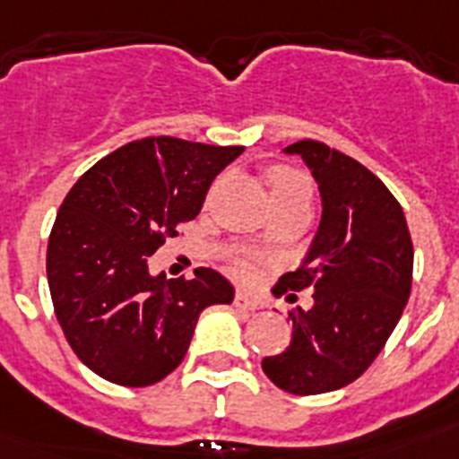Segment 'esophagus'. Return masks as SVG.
<instances>
[{
    "mask_svg": "<svg viewBox=\"0 0 459 459\" xmlns=\"http://www.w3.org/2000/svg\"><path fill=\"white\" fill-rule=\"evenodd\" d=\"M234 307H238V310L253 312V310H257V301H253V299L243 294V291H237V294H234Z\"/></svg>",
    "mask_w": 459,
    "mask_h": 459,
    "instance_id": "obj_1",
    "label": "esophagus"
}]
</instances>
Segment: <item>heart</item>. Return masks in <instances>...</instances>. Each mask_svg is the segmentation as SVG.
Returning a JSON list of instances; mask_svg holds the SVG:
<instances>
[{
	"instance_id": "obj_1",
	"label": "heart",
	"mask_w": 459,
	"mask_h": 459,
	"mask_svg": "<svg viewBox=\"0 0 459 459\" xmlns=\"http://www.w3.org/2000/svg\"><path fill=\"white\" fill-rule=\"evenodd\" d=\"M271 195H273V202H287V200H303L307 197L310 200L312 195V184L306 174L299 172V169L291 168H275L271 172ZM238 278L248 280L253 275V266L246 259H238L237 266H234Z\"/></svg>"
}]
</instances>
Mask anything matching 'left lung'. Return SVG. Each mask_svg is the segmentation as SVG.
Returning <instances> with one entry per match:
<instances>
[{"instance_id": "8db88e82", "label": "left lung", "mask_w": 459, "mask_h": 459, "mask_svg": "<svg viewBox=\"0 0 459 459\" xmlns=\"http://www.w3.org/2000/svg\"><path fill=\"white\" fill-rule=\"evenodd\" d=\"M322 195V221L301 269L275 294L312 287L310 310L290 312L291 342L262 370L294 395L338 391L370 368L409 301L413 246L403 206L368 168L317 140L294 142ZM296 296V294H290Z\"/></svg>"}]
</instances>
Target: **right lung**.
Wrapping results in <instances>:
<instances>
[{
	"label": "right lung",
	"instance_id": "right-lung-1",
	"mask_svg": "<svg viewBox=\"0 0 459 459\" xmlns=\"http://www.w3.org/2000/svg\"><path fill=\"white\" fill-rule=\"evenodd\" d=\"M243 153L179 137H144L89 168L68 190L48 241V285L71 350L119 386H152L184 360L200 312L232 303L213 269L195 278L149 273V257L179 237L211 181Z\"/></svg>",
	"mask_w": 459,
	"mask_h": 459
}]
</instances>
